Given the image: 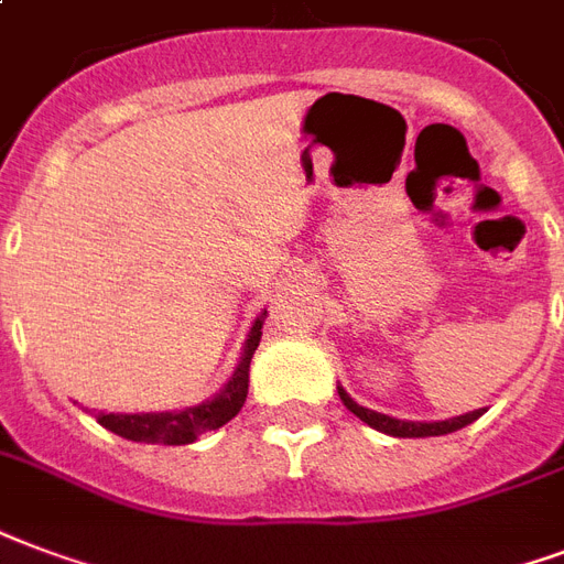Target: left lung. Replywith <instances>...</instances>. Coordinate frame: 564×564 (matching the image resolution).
Wrapping results in <instances>:
<instances>
[{
    "label": "left lung",
    "mask_w": 564,
    "mask_h": 564,
    "mask_svg": "<svg viewBox=\"0 0 564 564\" xmlns=\"http://www.w3.org/2000/svg\"><path fill=\"white\" fill-rule=\"evenodd\" d=\"M338 395L345 401V408L359 416L366 425L378 427L383 434H392V437H440V434H452V431H460V427H467L469 422H476L485 410H473V413H464V416L446 419V422H404V419H392L383 416V413H375V410L359 408L354 398L347 395L345 389L338 387Z\"/></svg>",
    "instance_id": "left-lung-1"
}]
</instances>
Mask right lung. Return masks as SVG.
Here are the masks:
<instances>
[{
  "label": "right lung",
  "instance_id": "obj_1",
  "mask_svg": "<svg viewBox=\"0 0 564 564\" xmlns=\"http://www.w3.org/2000/svg\"><path fill=\"white\" fill-rule=\"evenodd\" d=\"M261 324H264V315L252 324L240 366L235 368V375L217 398H210L198 408L177 410V413H130V416L127 413H97V422L118 437L133 440V443H166V446H186V443H196L207 431H217L231 422L247 401L249 362L261 341Z\"/></svg>",
  "mask_w": 564,
  "mask_h": 564
}]
</instances>
